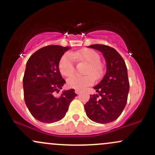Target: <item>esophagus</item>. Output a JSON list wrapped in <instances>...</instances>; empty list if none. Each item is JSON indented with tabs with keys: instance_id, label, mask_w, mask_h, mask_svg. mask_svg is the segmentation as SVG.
Wrapping results in <instances>:
<instances>
[{
	"instance_id": "esophagus-1",
	"label": "esophagus",
	"mask_w": 155,
	"mask_h": 155,
	"mask_svg": "<svg viewBox=\"0 0 155 155\" xmlns=\"http://www.w3.org/2000/svg\"><path fill=\"white\" fill-rule=\"evenodd\" d=\"M75 92H76V94H77V95H79L80 92H81V91H80V90H75Z\"/></svg>"
}]
</instances>
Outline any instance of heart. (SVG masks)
<instances>
[{
	"label": "heart",
	"mask_w": 155,
	"mask_h": 155,
	"mask_svg": "<svg viewBox=\"0 0 155 155\" xmlns=\"http://www.w3.org/2000/svg\"><path fill=\"white\" fill-rule=\"evenodd\" d=\"M75 60L88 63L84 74L85 76L74 75L67 80L69 87L76 90H83L91 85L93 79H97L102 76L103 66L101 64V57L97 52L92 49H85L79 51L67 53L62 56L59 61V71L65 77L72 76L75 72Z\"/></svg>",
	"instance_id": "b5f03b06"
}]
</instances>
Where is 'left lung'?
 <instances>
[{"label":"left lung","instance_id":"8db88e82","mask_svg":"<svg viewBox=\"0 0 155 155\" xmlns=\"http://www.w3.org/2000/svg\"><path fill=\"white\" fill-rule=\"evenodd\" d=\"M90 48L101 51L106 61L104 79L94 89L97 94L90 95L84 105L87 116L97 123L116 120L125 107L130 84L127 70L122 56L114 48L104 44H92Z\"/></svg>","mask_w":155,"mask_h":155}]
</instances>
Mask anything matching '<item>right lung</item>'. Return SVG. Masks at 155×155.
I'll return each mask as SVG.
<instances>
[{
  "mask_svg": "<svg viewBox=\"0 0 155 155\" xmlns=\"http://www.w3.org/2000/svg\"><path fill=\"white\" fill-rule=\"evenodd\" d=\"M69 47L49 45L30 57L23 77L24 99L32 116L44 123L58 122L65 117L76 94L74 89L59 92L65 81L59 71V61Z\"/></svg>",
  "mask_w": 155,
  "mask_h": 155,
  "instance_id": "right-lung-1",
  "label": "right lung"
}]
</instances>
